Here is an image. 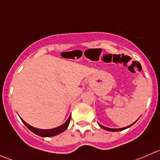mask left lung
<instances>
[{"label":"left lung","instance_id":"obj_1","mask_svg":"<svg viewBox=\"0 0 160 160\" xmlns=\"http://www.w3.org/2000/svg\"><path fill=\"white\" fill-rule=\"evenodd\" d=\"M136 121H137V120H136ZM136 121L135 122H133L132 125H130V126H126V127H124V128H120V129H111V128H107V127H105V126H102V125H100V124H98V125H99L100 127L102 128V129H104L105 130H107V131H109V132H117V131H121V130H124V129H127V128H129V127H130V126H132V125H134L135 123L136 122Z\"/></svg>","mask_w":160,"mask_h":160}]
</instances>
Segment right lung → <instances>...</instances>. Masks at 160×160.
Instances as JSON below:
<instances>
[{"label": "right lung", "mask_w": 160, "mask_h": 160, "mask_svg": "<svg viewBox=\"0 0 160 160\" xmlns=\"http://www.w3.org/2000/svg\"><path fill=\"white\" fill-rule=\"evenodd\" d=\"M21 121L23 122L24 125L28 127V129H30L32 132H34V134L38 135L39 136H42V137H50V136H56V135H58L60 134L61 132L65 131V129L68 128L69 122H70V120H71V116L68 117V120L64 123L63 125L62 126H58V127L55 128V129H37V128H34L33 126H30V125L28 124L27 122L24 121L22 118H21Z\"/></svg>", "instance_id": "add662e5"}]
</instances>
